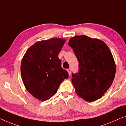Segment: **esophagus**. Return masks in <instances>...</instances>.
Instances as JSON below:
<instances>
[{"instance_id":"obj_1","label":"esophagus","mask_w":126,"mask_h":126,"mask_svg":"<svg viewBox=\"0 0 126 126\" xmlns=\"http://www.w3.org/2000/svg\"><path fill=\"white\" fill-rule=\"evenodd\" d=\"M67 71H68V73L69 75V76H70V75L71 74V68L68 69H67Z\"/></svg>"}]
</instances>
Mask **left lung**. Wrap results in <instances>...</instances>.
Here are the masks:
<instances>
[{"label":"left lung","mask_w":126,"mask_h":126,"mask_svg":"<svg viewBox=\"0 0 126 126\" xmlns=\"http://www.w3.org/2000/svg\"><path fill=\"white\" fill-rule=\"evenodd\" d=\"M68 45L79 62L78 73L72 75L77 94L88 102L101 98L111 85L116 72L109 47L102 40L84 35L71 38Z\"/></svg>","instance_id":"8db88e82"}]
</instances>
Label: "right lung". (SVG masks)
<instances>
[{"mask_svg":"<svg viewBox=\"0 0 126 126\" xmlns=\"http://www.w3.org/2000/svg\"><path fill=\"white\" fill-rule=\"evenodd\" d=\"M65 42L61 38L38 41L28 48L22 58V81L28 92L39 100L50 99L62 82L68 78L58 58Z\"/></svg>","mask_w":126,"mask_h":126,"instance_id":"add662e5","label":"right lung"}]
</instances>
